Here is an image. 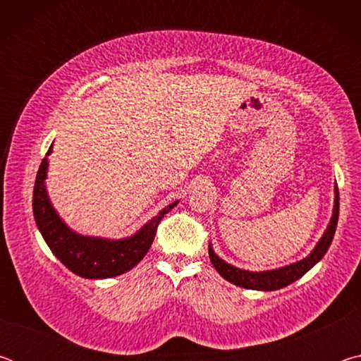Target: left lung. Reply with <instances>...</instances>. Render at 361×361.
Here are the masks:
<instances>
[{
    "instance_id": "8db88e82",
    "label": "left lung",
    "mask_w": 361,
    "mask_h": 361,
    "mask_svg": "<svg viewBox=\"0 0 361 361\" xmlns=\"http://www.w3.org/2000/svg\"><path fill=\"white\" fill-rule=\"evenodd\" d=\"M338 218H339V192H338V185H334V205H333V215L329 223L326 226L325 232L320 237V240L317 242L312 252H310L305 258L301 261L291 262L288 266L271 269V271H245V269L235 267L226 262L224 259L219 258L215 253L212 243H209V256L213 267L216 269V272L223 279L228 280V282L234 283L237 286H242V288L247 290H259V291H274L280 290L283 286L296 282L298 279H301L305 272L310 271L317 262H319L325 253L328 252L329 245H331L336 226H338Z\"/></svg>"
}]
</instances>
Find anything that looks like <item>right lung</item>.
I'll list each match as a JSON object with an SVG mask.
<instances>
[{
    "label": "right lung",
    "instance_id": "1",
    "mask_svg": "<svg viewBox=\"0 0 361 361\" xmlns=\"http://www.w3.org/2000/svg\"><path fill=\"white\" fill-rule=\"evenodd\" d=\"M52 145L42 159L33 189V215L42 239L51 252L73 274L84 279H111L130 271L148 253L154 240L157 224L166 213L176 207L180 200L169 204L148 223H145L135 234L122 239L82 235L66 224L49 199L46 178Z\"/></svg>",
    "mask_w": 361,
    "mask_h": 361
}]
</instances>
